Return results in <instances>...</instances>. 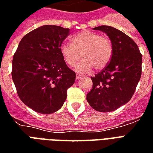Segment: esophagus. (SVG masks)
<instances>
[{"label": "esophagus", "instance_id": "1", "mask_svg": "<svg viewBox=\"0 0 153 153\" xmlns=\"http://www.w3.org/2000/svg\"><path fill=\"white\" fill-rule=\"evenodd\" d=\"M81 78H82V75H81V74H77V75H76V79L77 80L79 79H81Z\"/></svg>", "mask_w": 153, "mask_h": 153}]
</instances>
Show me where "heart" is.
Listing matches in <instances>:
<instances>
[{"label": "heart", "instance_id": "1", "mask_svg": "<svg viewBox=\"0 0 153 153\" xmlns=\"http://www.w3.org/2000/svg\"><path fill=\"white\" fill-rule=\"evenodd\" d=\"M60 51L64 60L69 66L75 67L79 73H87L93 67L102 70L111 61L113 53L112 44L108 38L95 32L84 30L74 35L71 43L60 45Z\"/></svg>", "mask_w": 153, "mask_h": 153}]
</instances>
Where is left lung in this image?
<instances>
[{"mask_svg": "<svg viewBox=\"0 0 153 153\" xmlns=\"http://www.w3.org/2000/svg\"><path fill=\"white\" fill-rule=\"evenodd\" d=\"M105 33L111 42V61L92 77L93 88L87 101L101 112L113 111L128 102L134 93L142 74V55L137 44L128 35L111 26L93 28Z\"/></svg>", "mask_w": 153, "mask_h": 153, "instance_id": "8db88e82", "label": "left lung"}]
</instances>
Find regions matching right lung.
Masks as SVG:
<instances>
[{
	"label": "right lung",
	"mask_w": 153,
	"mask_h": 153,
	"mask_svg": "<svg viewBox=\"0 0 153 153\" xmlns=\"http://www.w3.org/2000/svg\"><path fill=\"white\" fill-rule=\"evenodd\" d=\"M69 28L43 25L22 38L12 61V79L19 98L36 112L51 114L61 108L75 73L60 51Z\"/></svg>",
	"instance_id": "obj_1"
}]
</instances>
